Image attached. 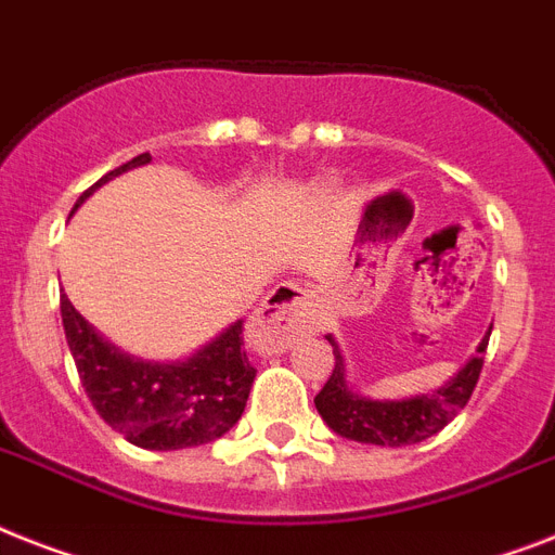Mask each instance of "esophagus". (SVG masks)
Segmentation results:
<instances>
[{
	"mask_svg": "<svg viewBox=\"0 0 555 555\" xmlns=\"http://www.w3.org/2000/svg\"><path fill=\"white\" fill-rule=\"evenodd\" d=\"M319 322L317 296L296 282H282L270 293L262 310L247 324V341L256 353H282L291 348L293 336L310 331Z\"/></svg>",
	"mask_w": 555,
	"mask_h": 555,
	"instance_id": "1",
	"label": "esophagus"
}]
</instances>
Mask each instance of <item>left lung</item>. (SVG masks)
<instances>
[{"label": "left lung", "instance_id": "left-lung-1", "mask_svg": "<svg viewBox=\"0 0 555 555\" xmlns=\"http://www.w3.org/2000/svg\"><path fill=\"white\" fill-rule=\"evenodd\" d=\"M490 331H493V324L485 333V339L479 341L476 356L467 359L462 371L453 373V379H448L441 387H430L427 393L404 396V399H371V396L350 390L339 345H336L333 336H327L336 364H333L331 379L324 382V387L313 399L319 416L341 439L362 441V444H382V448L416 444L427 436L439 434L441 427L465 408L473 387L479 382Z\"/></svg>", "mask_w": 555, "mask_h": 555}]
</instances>
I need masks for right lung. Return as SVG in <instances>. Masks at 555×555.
I'll list each match as a JSON object with an SVG mask.
<instances>
[{
	"label": "right lung",
	"instance_id": "right-lung-1",
	"mask_svg": "<svg viewBox=\"0 0 555 555\" xmlns=\"http://www.w3.org/2000/svg\"><path fill=\"white\" fill-rule=\"evenodd\" d=\"M147 162L151 153H139L128 165L102 176L79 196L74 210L114 176ZM59 305L67 348L90 404L130 444L145 450L199 448L228 434L242 418L256 379L254 364L242 350V319L188 359L151 362L107 341L65 293Z\"/></svg>",
	"mask_w": 555,
	"mask_h": 555
}]
</instances>
